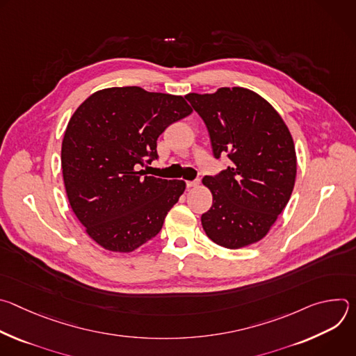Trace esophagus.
Instances as JSON below:
<instances>
[{"mask_svg": "<svg viewBox=\"0 0 356 356\" xmlns=\"http://www.w3.org/2000/svg\"><path fill=\"white\" fill-rule=\"evenodd\" d=\"M198 183H200V180H194V181H186V187H187V188H191V187H195V186H198Z\"/></svg>", "mask_w": 356, "mask_h": 356, "instance_id": "34e87169", "label": "esophagus"}]
</instances>
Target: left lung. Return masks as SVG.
Listing matches in <instances>:
<instances>
[{
  "instance_id": "1",
  "label": "left lung",
  "mask_w": 356,
  "mask_h": 356,
  "mask_svg": "<svg viewBox=\"0 0 356 356\" xmlns=\"http://www.w3.org/2000/svg\"><path fill=\"white\" fill-rule=\"evenodd\" d=\"M186 98L209 129L214 158L229 159L225 170L202 179L213 193L211 209L201 216L202 228L229 249L261 241L294 187L296 150L286 124L248 88L222 87Z\"/></svg>"
}]
</instances>
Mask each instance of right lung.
Wrapping results in <instances>:
<instances>
[{
  "label": "right lung",
  "instance_id": "1",
  "mask_svg": "<svg viewBox=\"0 0 356 356\" xmlns=\"http://www.w3.org/2000/svg\"><path fill=\"white\" fill-rule=\"evenodd\" d=\"M181 95L111 87L90 95L70 118L62 170L73 213L103 248L132 252L162 229L186 188L183 180L146 176L158 138L191 114Z\"/></svg>",
  "mask_w": 356,
  "mask_h": 356
}]
</instances>
